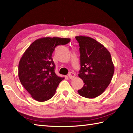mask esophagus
Here are the masks:
<instances>
[{"label":"esophagus","instance_id":"1","mask_svg":"<svg viewBox=\"0 0 133 133\" xmlns=\"http://www.w3.org/2000/svg\"><path fill=\"white\" fill-rule=\"evenodd\" d=\"M68 76H69V77L70 79H73V78L75 77V74H74V72H70L69 74H68Z\"/></svg>","mask_w":133,"mask_h":133}]
</instances>
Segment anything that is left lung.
<instances>
[{
  "label": "left lung",
  "mask_w": 133,
  "mask_h": 133,
  "mask_svg": "<svg viewBox=\"0 0 133 133\" xmlns=\"http://www.w3.org/2000/svg\"><path fill=\"white\" fill-rule=\"evenodd\" d=\"M75 38L81 54L78 76L84 83L78 92L82 97L94 98L102 94L111 82L114 72L111 56L106 48L94 39L81 35Z\"/></svg>",
  "instance_id": "8db88e82"
}]
</instances>
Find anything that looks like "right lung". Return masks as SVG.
<instances>
[{"label": "right lung", "mask_w": 133, "mask_h": 133, "mask_svg": "<svg viewBox=\"0 0 133 133\" xmlns=\"http://www.w3.org/2000/svg\"><path fill=\"white\" fill-rule=\"evenodd\" d=\"M70 38L44 37L30 44L20 59L18 76L32 98L44 102L51 98L64 77L56 75L52 54L58 45H64Z\"/></svg>", "instance_id": "add662e5"}]
</instances>
